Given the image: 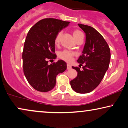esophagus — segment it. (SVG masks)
<instances>
[{
  "label": "esophagus",
  "mask_w": 128,
  "mask_h": 128,
  "mask_svg": "<svg viewBox=\"0 0 128 128\" xmlns=\"http://www.w3.org/2000/svg\"><path fill=\"white\" fill-rule=\"evenodd\" d=\"M67 66V70H70L71 68V66L70 64H66Z\"/></svg>",
  "instance_id": "34e87169"
}]
</instances>
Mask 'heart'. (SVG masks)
Masks as SVG:
<instances>
[{"instance_id": "heart-1", "label": "heart", "mask_w": 128, "mask_h": 128, "mask_svg": "<svg viewBox=\"0 0 128 128\" xmlns=\"http://www.w3.org/2000/svg\"><path fill=\"white\" fill-rule=\"evenodd\" d=\"M73 36L75 40L77 41L82 36H84L82 32L78 30H73ZM62 35V32L59 31L57 32L56 35L54 37V43L56 46H58L60 44V40H61V37ZM75 53L74 52L72 51H69V50H62V52H60L58 54V56L60 58L62 59L66 62H71L72 60L73 57L75 55Z\"/></svg>"}]
</instances>
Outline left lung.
<instances>
[{
    "mask_svg": "<svg viewBox=\"0 0 128 128\" xmlns=\"http://www.w3.org/2000/svg\"><path fill=\"white\" fill-rule=\"evenodd\" d=\"M86 34V42L82 54L78 59L83 70L72 66L78 72L76 78L70 81L74 90L79 93L93 91L102 81L108 68L110 49L102 36L90 26L78 24Z\"/></svg>",
    "mask_w": 128,
    "mask_h": 128,
    "instance_id": "8db88e82",
    "label": "left lung"
}]
</instances>
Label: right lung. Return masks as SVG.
I'll return each instance as SVG.
<instances>
[{
    "label": "right lung",
    "instance_id": "add662e5",
    "mask_svg": "<svg viewBox=\"0 0 128 128\" xmlns=\"http://www.w3.org/2000/svg\"><path fill=\"white\" fill-rule=\"evenodd\" d=\"M70 22L55 18H44L32 26L28 32L22 52L23 71L26 80L38 91L46 92L53 89L56 76L66 69L63 60L48 65L56 59L54 39L57 32Z\"/></svg>",
    "mask_w": 128,
    "mask_h": 128
}]
</instances>
